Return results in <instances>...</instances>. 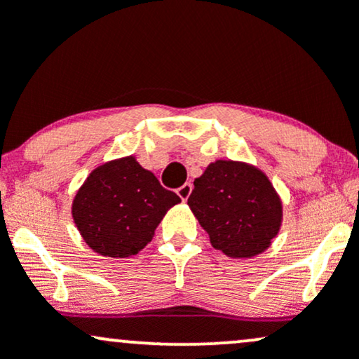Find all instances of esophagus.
<instances>
[{"label": "esophagus", "mask_w": 359, "mask_h": 359, "mask_svg": "<svg viewBox=\"0 0 359 359\" xmlns=\"http://www.w3.org/2000/svg\"><path fill=\"white\" fill-rule=\"evenodd\" d=\"M192 192V184L191 182H185L184 185H180L179 189H177V194H179V197L182 201H187L189 196H191Z\"/></svg>", "instance_id": "34e87169"}]
</instances>
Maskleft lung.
Here are the masks:
<instances>
[{"label":"left lung","instance_id":"left-lung-1","mask_svg":"<svg viewBox=\"0 0 359 359\" xmlns=\"http://www.w3.org/2000/svg\"><path fill=\"white\" fill-rule=\"evenodd\" d=\"M189 208L211 245L231 258H251L270 246L282 224V201L258 168L217 160L194 180Z\"/></svg>","mask_w":359,"mask_h":359}]
</instances>
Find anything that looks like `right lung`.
Masks as SVG:
<instances>
[{"instance_id":"add662e5","label":"right lung","mask_w":359,"mask_h":359,"mask_svg":"<svg viewBox=\"0 0 359 359\" xmlns=\"http://www.w3.org/2000/svg\"><path fill=\"white\" fill-rule=\"evenodd\" d=\"M179 203L175 192L126 156L90 172L76 194L72 217L96 253L125 258L145 248L165 212Z\"/></svg>"}]
</instances>
